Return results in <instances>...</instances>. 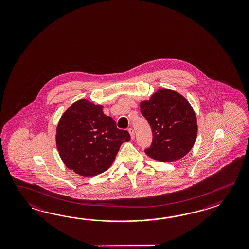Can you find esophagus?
Segmentation results:
<instances>
[{"mask_svg": "<svg viewBox=\"0 0 249 249\" xmlns=\"http://www.w3.org/2000/svg\"><path fill=\"white\" fill-rule=\"evenodd\" d=\"M128 132H129V133H130V135H131V139H132V140H133V139L135 138V134H134V131H133V129H132V128H130V129L128 130Z\"/></svg>", "mask_w": 249, "mask_h": 249, "instance_id": "1", "label": "esophagus"}]
</instances>
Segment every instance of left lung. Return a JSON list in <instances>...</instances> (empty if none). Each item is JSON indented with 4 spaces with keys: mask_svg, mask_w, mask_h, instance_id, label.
Wrapping results in <instances>:
<instances>
[{
    "mask_svg": "<svg viewBox=\"0 0 249 249\" xmlns=\"http://www.w3.org/2000/svg\"><path fill=\"white\" fill-rule=\"evenodd\" d=\"M140 108L153 132L149 158L159 162H175L191 151L196 142L197 124L190 102L175 90L161 88Z\"/></svg>",
    "mask_w": 249,
    "mask_h": 249,
    "instance_id": "1",
    "label": "left lung"
}]
</instances>
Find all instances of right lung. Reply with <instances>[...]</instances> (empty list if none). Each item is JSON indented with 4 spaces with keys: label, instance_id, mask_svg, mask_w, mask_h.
<instances>
[{
    "label": "right lung",
    "instance_id": "obj_1",
    "mask_svg": "<svg viewBox=\"0 0 249 249\" xmlns=\"http://www.w3.org/2000/svg\"><path fill=\"white\" fill-rule=\"evenodd\" d=\"M103 106L88 100L75 101L64 112L56 130V145L64 164L82 176H94L108 169L123 143L130 141Z\"/></svg>",
    "mask_w": 249,
    "mask_h": 249
}]
</instances>
